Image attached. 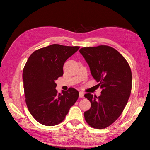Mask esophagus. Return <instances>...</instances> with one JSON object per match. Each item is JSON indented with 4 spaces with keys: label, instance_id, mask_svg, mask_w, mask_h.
Segmentation results:
<instances>
[{
    "label": "esophagus",
    "instance_id": "1",
    "mask_svg": "<svg viewBox=\"0 0 150 150\" xmlns=\"http://www.w3.org/2000/svg\"><path fill=\"white\" fill-rule=\"evenodd\" d=\"M79 97H80V98H84V93H83V92L80 91V93H79Z\"/></svg>",
    "mask_w": 150,
    "mask_h": 150
}]
</instances>
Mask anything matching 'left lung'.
Returning a JSON list of instances; mask_svg holds the SVG:
<instances>
[{
  "instance_id": "8db88e82",
  "label": "left lung",
  "mask_w": 150,
  "mask_h": 150,
  "mask_svg": "<svg viewBox=\"0 0 150 150\" xmlns=\"http://www.w3.org/2000/svg\"><path fill=\"white\" fill-rule=\"evenodd\" d=\"M79 51L102 89L99 97L90 93L84 95L91 103L84 117L92 127L105 129L120 116L128 102L132 89L131 70L124 56L110 46L83 47Z\"/></svg>"
}]
</instances>
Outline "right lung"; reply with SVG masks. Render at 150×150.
Listing matches in <instances>:
<instances>
[{
  "label": "right lung",
  "instance_id": "1",
  "mask_svg": "<svg viewBox=\"0 0 150 150\" xmlns=\"http://www.w3.org/2000/svg\"><path fill=\"white\" fill-rule=\"evenodd\" d=\"M79 48L52 44L34 51L26 61L23 71L25 101L40 124H59L78 99L79 93L74 88L57 93L55 80L63 76L64 62Z\"/></svg>",
  "mask_w": 150,
  "mask_h": 150
}]
</instances>
